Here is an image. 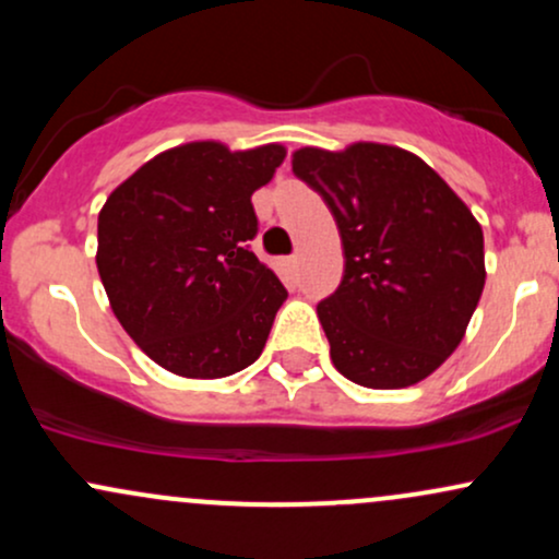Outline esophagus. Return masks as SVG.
<instances>
[{"mask_svg":"<svg viewBox=\"0 0 559 559\" xmlns=\"http://www.w3.org/2000/svg\"><path fill=\"white\" fill-rule=\"evenodd\" d=\"M286 267H288V273L297 275V271H299V254H292V258H286Z\"/></svg>","mask_w":559,"mask_h":559,"instance_id":"1","label":"esophagus"}]
</instances>
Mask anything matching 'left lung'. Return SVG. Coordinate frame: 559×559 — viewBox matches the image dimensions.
I'll use <instances>...</instances> for the list:
<instances>
[{"label":"left lung","instance_id":"obj_1","mask_svg":"<svg viewBox=\"0 0 559 559\" xmlns=\"http://www.w3.org/2000/svg\"><path fill=\"white\" fill-rule=\"evenodd\" d=\"M292 170L318 191L342 236V284L318 305L338 373L368 389L431 376L463 342L484 292L476 217L396 146H305Z\"/></svg>","mask_w":559,"mask_h":559}]
</instances>
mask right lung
<instances>
[{"instance_id": "obj_1", "label": "right lung", "mask_w": 559, "mask_h": 559, "mask_svg": "<svg viewBox=\"0 0 559 559\" xmlns=\"http://www.w3.org/2000/svg\"><path fill=\"white\" fill-rule=\"evenodd\" d=\"M284 146H176L107 197L96 267L115 318L157 365L223 378L260 357L286 288L254 258L252 194Z\"/></svg>"}]
</instances>
